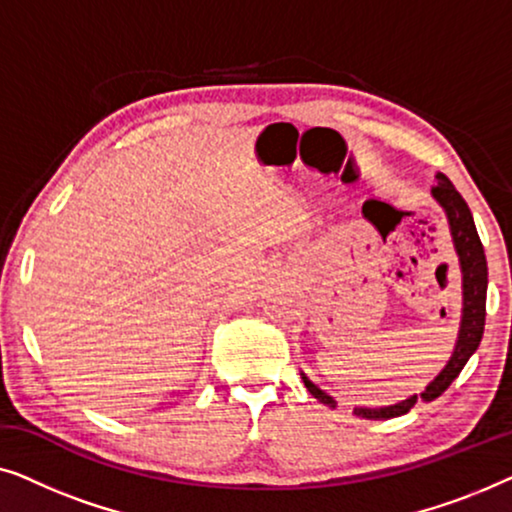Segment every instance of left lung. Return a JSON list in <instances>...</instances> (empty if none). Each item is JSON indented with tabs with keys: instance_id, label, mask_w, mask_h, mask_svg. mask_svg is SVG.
Returning a JSON list of instances; mask_svg holds the SVG:
<instances>
[{
	"instance_id": "obj_1",
	"label": "left lung",
	"mask_w": 512,
	"mask_h": 512,
	"mask_svg": "<svg viewBox=\"0 0 512 512\" xmlns=\"http://www.w3.org/2000/svg\"><path fill=\"white\" fill-rule=\"evenodd\" d=\"M438 184L431 188L433 198L438 200V205L445 209L447 223H450V233L454 249H457L459 265H461V289H464V307H461V326H459V338L454 345V352L447 361V366L440 370L429 387H426L419 398L422 401H433L454 382V377L461 373V368L466 366V361L471 359L475 349H478L482 333H485V314H487V258L482 242L475 230V221L471 209H468L466 200L461 198L457 188L452 186V181L445 177L443 172L436 174ZM303 375V382L310 394L321 401L328 408H335L333 396H328L326 391H321L317 384L310 382ZM417 403V394L405 398V401L396 405H387V408H354L356 417L363 419H391L401 417L405 412H410Z\"/></svg>"
}]
</instances>
